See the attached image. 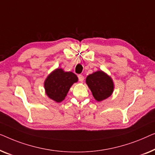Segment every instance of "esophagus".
Wrapping results in <instances>:
<instances>
[{
  "label": "esophagus",
  "mask_w": 155,
  "mask_h": 155,
  "mask_svg": "<svg viewBox=\"0 0 155 155\" xmlns=\"http://www.w3.org/2000/svg\"><path fill=\"white\" fill-rule=\"evenodd\" d=\"M78 80H79L80 82L84 81V76L81 75V74H79V75L78 76Z\"/></svg>",
  "instance_id": "34e87169"
}]
</instances>
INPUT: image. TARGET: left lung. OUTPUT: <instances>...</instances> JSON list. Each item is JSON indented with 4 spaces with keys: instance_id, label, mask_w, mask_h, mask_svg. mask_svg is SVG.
<instances>
[{
    "instance_id": "left-lung-1",
    "label": "left lung",
    "mask_w": 155,
    "mask_h": 155,
    "mask_svg": "<svg viewBox=\"0 0 155 155\" xmlns=\"http://www.w3.org/2000/svg\"><path fill=\"white\" fill-rule=\"evenodd\" d=\"M86 82L93 96L98 102L108 98L114 91V85L112 78L102 70L89 74L86 77Z\"/></svg>"
}]
</instances>
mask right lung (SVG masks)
<instances>
[{
	"instance_id": "1",
	"label": "right lung",
	"mask_w": 155,
	"mask_h": 155,
	"mask_svg": "<svg viewBox=\"0 0 155 155\" xmlns=\"http://www.w3.org/2000/svg\"><path fill=\"white\" fill-rule=\"evenodd\" d=\"M78 81L77 76L71 71L57 68L48 76L44 81L47 96L56 102H61L67 96L71 86Z\"/></svg>"
}]
</instances>
